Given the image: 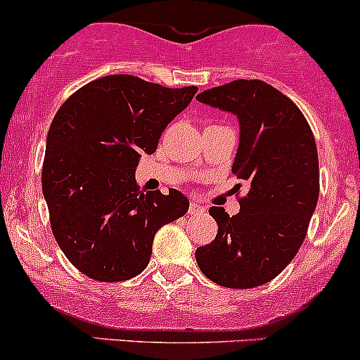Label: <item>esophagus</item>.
I'll list each match as a JSON object with an SVG mask.
<instances>
[{
	"label": "esophagus",
	"instance_id": "1",
	"mask_svg": "<svg viewBox=\"0 0 360 360\" xmlns=\"http://www.w3.org/2000/svg\"><path fill=\"white\" fill-rule=\"evenodd\" d=\"M202 212H205V209H203L202 205H198V203H195V202L190 203V214L198 216V214H202Z\"/></svg>",
	"mask_w": 360,
	"mask_h": 360
}]
</instances>
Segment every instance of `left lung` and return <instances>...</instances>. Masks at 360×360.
<instances>
[{"label": "left lung", "instance_id": "obj_1", "mask_svg": "<svg viewBox=\"0 0 360 360\" xmlns=\"http://www.w3.org/2000/svg\"><path fill=\"white\" fill-rule=\"evenodd\" d=\"M197 101L237 116L240 137L231 170L248 193L235 216L210 207L217 235L195 257L216 284L257 288L291 263L307 237L319 200L314 134L296 104L261 79H235Z\"/></svg>", "mask_w": 360, "mask_h": 360}]
</instances>
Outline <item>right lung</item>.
Returning a JSON list of instances; mask_svg holds the SVG:
<instances>
[{
    "instance_id": "right-lung-1",
    "label": "right lung",
    "mask_w": 360,
    "mask_h": 360,
    "mask_svg": "<svg viewBox=\"0 0 360 360\" xmlns=\"http://www.w3.org/2000/svg\"><path fill=\"white\" fill-rule=\"evenodd\" d=\"M197 90L110 75L76 90L57 111L46 136L43 197L57 244L94 281L139 275L155 233L188 212L190 200L174 188L169 195L139 191L136 169Z\"/></svg>"
}]
</instances>
